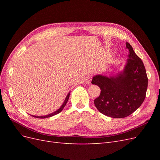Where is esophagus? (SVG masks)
Instances as JSON below:
<instances>
[{"mask_svg":"<svg viewBox=\"0 0 160 160\" xmlns=\"http://www.w3.org/2000/svg\"><path fill=\"white\" fill-rule=\"evenodd\" d=\"M91 76H88L87 77V79L85 80V83L87 84H90L91 83Z\"/></svg>","mask_w":160,"mask_h":160,"instance_id":"1","label":"esophagus"}]
</instances>
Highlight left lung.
<instances>
[{
	"label": "left lung",
	"instance_id": "left-lung-1",
	"mask_svg": "<svg viewBox=\"0 0 160 160\" xmlns=\"http://www.w3.org/2000/svg\"><path fill=\"white\" fill-rule=\"evenodd\" d=\"M129 50L127 63L122 72L113 77L97 75L91 83L101 89L100 95L94 100L99 112L113 118H126L138 109L146 98L148 79L142 59L132 47Z\"/></svg>",
	"mask_w": 160,
	"mask_h": 160
}]
</instances>
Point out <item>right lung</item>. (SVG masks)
Returning <instances> with one entry per match:
<instances>
[{"label": "right lung", "mask_w": 160, "mask_h": 160, "mask_svg": "<svg viewBox=\"0 0 160 160\" xmlns=\"http://www.w3.org/2000/svg\"><path fill=\"white\" fill-rule=\"evenodd\" d=\"M69 95H70V92L69 93L67 94V97H66V98H65V101H64V102H63V103H62V105H61V107L59 109H57V111H55V112H53V113H51V114H49V115H43V116H35V115H31V116H32V117H34V118H40V119H45V118H50V117H52V116H53V115H56V114H58V113H59L63 109V108H65V105L67 104V101H68V99H69Z\"/></svg>", "instance_id": "add662e5"}]
</instances>
